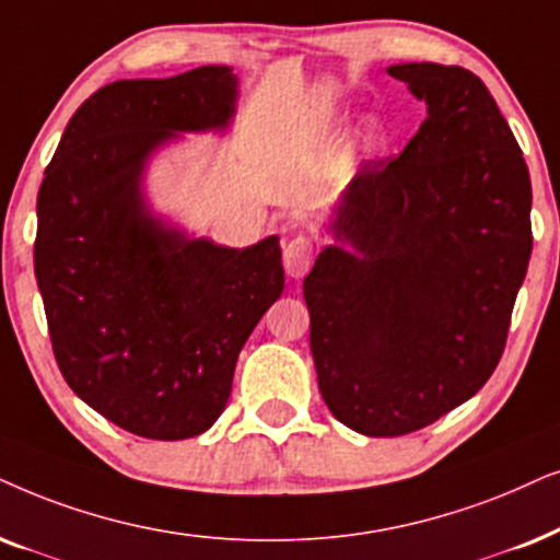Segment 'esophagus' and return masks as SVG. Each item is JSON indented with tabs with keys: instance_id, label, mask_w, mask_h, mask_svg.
<instances>
[{
	"instance_id": "34e87169",
	"label": "esophagus",
	"mask_w": 560,
	"mask_h": 560,
	"mask_svg": "<svg viewBox=\"0 0 560 560\" xmlns=\"http://www.w3.org/2000/svg\"><path fill=\"white\" fill-rule=\"evenodd\" d=\"M312 258H315V245H312L310 237H294L292 243H287L284 248V268L292 279H302L304 273L310 271Z\"/></svg>"
}]
</instances>
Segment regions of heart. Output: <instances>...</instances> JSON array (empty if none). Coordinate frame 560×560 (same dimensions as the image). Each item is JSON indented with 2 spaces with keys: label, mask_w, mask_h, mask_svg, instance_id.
<instances>
[{
  "label": "heart",
  "mask_w": 560,
  "mask_h": 560,
  "mask_svg": "<svg viewBox=\"0 0 560 560\" xmlns=\"http://www.w3.org/2000/svg\"><path fill=\"white\" fill-rule=\"evenodd\" d=\"M389 125L382 117L371 115L358 125L355 138H353V159L361 163H374L382 159L389 148Z\"/></svg>",
  "instance_id": "1"
}]
</instances>
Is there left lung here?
<instances>
[{
    "mask_svg": "<svg viewBox=\"0 0 560 560\" xmlns=\"http://www.w3.org/2000/svg\"><path fill=\"white\" fill-rule=\"evenodd\" d=\"M386 73L428 117L342 191L304 279L319 394L369 438L420 430L487 384L533 250L530 174L483 81L438 63Z\"/></svg>",
    "mask_w": 560,
    "mask_h": 560,
    "instance_id": "1",
    "label": "left lung"
}]
</instances>
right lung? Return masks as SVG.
<instances>
[{
  "label": "right lung",
  "instance_id": "1",
  "mask_svg": "<svg viewBox=\"0 0 560 560\" xmlns=\"http://www.w3.org/2000/svg\"><path fill=\"white\" fill-rule=\"evenodd\" d=\"M230 66L122 79L66 125L37 191L35 279L73 394L132 435L210 430L237 355L284 292L279 237L230 248L155 212L148 168L186 132H228Z\"/></svg>",
  "mask_w": 560,
  "mask_h": 560
}]
</instances>
